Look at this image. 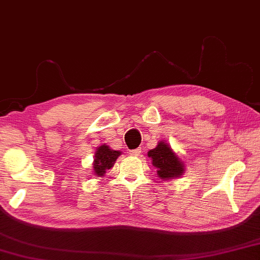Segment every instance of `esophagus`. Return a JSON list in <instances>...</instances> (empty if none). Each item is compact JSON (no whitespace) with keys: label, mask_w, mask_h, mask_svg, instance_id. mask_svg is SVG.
Returning a JSON list of instances; mask_svg holds the SVG:
<instances>
[{"label":"esophagus","mask_w":260,"mask_h":260,"mask_svg":"<svg viewBox=\"0 0 260 260\" xmlns=\"http://www.w3.org/2000/svg\"><path fill=\"white\" fill-rule=\"evenodd\" d=\"M140 153H142V148H137V149H133V151H130L129 154L131 156H139Z\"/></svg>","instance_id":"1"}]
</instances>
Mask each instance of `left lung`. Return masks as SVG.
Segmentation results:
<instances>
[{
    "instance_id": "left-lung-1",
    "label": "left lung",
    "mask_w": 260,
    "mask_h": 260,
    "mask_svg": "<svg viewBox=\"0 0 260 260\" xmlns=\"http://www.w3.org/2000/svg\"><path fill=\"white\" fill-rule=\"evenodd\" d=\"M147 155L151 157L152 166L156 170L160 179H177L185 174L186 167L184 161L165 140L158 142L155 148L149 149Z\"/></svg>"
}]
</instances>
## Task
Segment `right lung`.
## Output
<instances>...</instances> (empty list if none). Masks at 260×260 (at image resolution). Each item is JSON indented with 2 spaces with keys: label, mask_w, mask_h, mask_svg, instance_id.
Listing matches in <instances>:
<instances>
[{
  "label": "right lung",
  "mask_w": 260,
  "mask_h": 260,
  "mask_svg": "<svg viewBox=\"0 0 260 260\" xmlns=\"http://www.w3.org/2000/svg\"><path fill=\"white\" fill-rule=\"evenodd\" d=\"M122 152L114 151L108 145L104 144L100 145L94 153V158L92 163V172L91 174L94 175V177H103L106 174V170L113 168L114 163L117 160Z\"/></svg>",
  "instance_id": "right-lung-1"
}]
</instances>
